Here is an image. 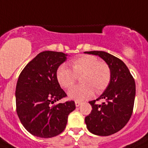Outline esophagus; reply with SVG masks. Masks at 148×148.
<instances>
[{
  "instance_id": "obj_1",
  "label": "esophagus",
  "mask_w": 148,
  "mask_h": 148,
  "mask_svg": "<svg viewBox=\"0 0 148 148\" xmlns=\"http://www.w3.org/2000/svg\"><path fill=\"white\" fill-rule=\"evenodd\" d=\"M81 104V101H75V105H76V107H79Z\"/></svg>"
}]
</instances>
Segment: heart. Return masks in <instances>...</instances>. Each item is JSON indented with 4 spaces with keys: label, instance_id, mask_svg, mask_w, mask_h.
Wrapping results in <instances>:
<instances>
[{
    "label": "heart",
    "instance_id": "obj_1",
    "mask_svg": "<svg viewBox=\"0 0 148 148\" xmlns=\"http://www.w3.org/2000/svg\"><path fill=\"white\" fill-rule=\"evenodd\" d=\"M72 69L61 65L57 71L58 83L64 88H70L81 75L82 84L74 86L68 91L71 99L83 101L92 96L95 90L101 94L108 88L111 79V71L109 65L100 61L97 57L83 55L71 60Z\"/></svg>",
    "mask_w": 148,
    "mask_h": 148
}]
</instances>
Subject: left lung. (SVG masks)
<instances>
[{"instance_id":"obj_1","label":"left lung","mask_w":148,"mask_h":148,"mask_svg":"<svg viewBox=\"0 0 148 148\" xmlns=\"http://www.w3.org/2000/svg\"><path fill=\"white\" fill-rule=\"evenodd\" d=\"M98 55L111 71L109 85L97 99L89 101L92 110L85 117V124L90 133L109 136L121 131L133 113L135 98V81L126 64L121 59L104 51H86ZM103 99L102 104L96 102Z\"/></svg>"}]
</instances>
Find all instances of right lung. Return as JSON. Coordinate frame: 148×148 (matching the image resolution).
<instances>
[{
    "label": "right lung",
    "instance_id": "1",
    "mask_svg": "<svg viewBox=\"0 0 148 148\" xmlns=\"http://www.w3.org/2000/svg\"><path fill=\"white\" fill-rule=\"evenodd\" d=\"M62 52L38 53L20 74L16 86V111L24 128L32 135L49 138L62 133L74 101L54 104L67 97L57 79L58 67L66 60Z\"/></svg>",
    "mask_w": 148,
    "mask_h": 148
}]
</instances>
